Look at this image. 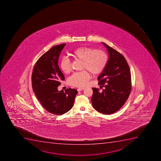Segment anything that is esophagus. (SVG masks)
<instances>
[{
  "label": "esophagus",
  "mask_w": 161,
  "mask_h": 161,
  "mask_svg": "<svg viewBox=\"0 0 161 161\" xmlns=\"http://www.w3.org/2000/svg\"><path fill=\"white\" fill-rule=\"evenodd\" d=\"M84 89V88H78L77 90L78 92H80V91H82V90H83Z\"/></svg>",
  "instance_id": "obj_1"
}]
</instances>
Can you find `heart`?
Masks as SVG:
<instances>
[{"mask_svg": "<svg viewBox=\"0 0 161 161\" xmlns=\"http://www.w3.org/2000/svg\"><path fill=\"white\" fill-rule=\"evenodd\" d=\"M72 56L74 58L81 60L82 69H87L93 75L102 72L108 63V58L106 53L101 50H94L88 47H80L73 51ZM60 67L65 74L70 73L72 69L71 61L64 58L60 62ZM90 74L86 70L76 72L68 78L70 85L83 88L90 79Z\"/></svg>", "mask_w": 161, "mask_h": 161, "instance_id": "b5f03b06", "label": "heart"}]
</instances>
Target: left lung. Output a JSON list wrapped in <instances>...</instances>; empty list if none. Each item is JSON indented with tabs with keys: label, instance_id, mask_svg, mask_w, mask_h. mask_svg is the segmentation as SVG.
<instances>
[{
	"label": "left lung",
	"instance_id": "obj_1",
	"mask_svg": "<svg viewBox=\"0 0 161 161\" xmlns=\"http://www.w3.org/2000/svg\"><path fill=\"white\" fill-rule=\"evenodd\" d=\"M109 59L98 77L102 91L92 88L91 101L93 108L103 114L115 113L122 108L131 90V77L127 62L123 55L106 43Z\"/></svg>",
	"mask_w": 161,
	"mask_h": 161
}]
</instances>
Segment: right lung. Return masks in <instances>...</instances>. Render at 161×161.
I'll list each match as a JSON object with an SVG mask.
<instances>
[{
  "label": "right lung",
  "instance_id": "add662e5",
  "mask_svg": "<svg viewBox=\"0 0 161 161\" xmlns=\"http://www.w3.org/2000/svg\"><path fill=\"white\" fill-rule=\"evenodd\" d=\"M66 43L57 45L43 54L35 64L32 75L33 90L43 108L49 113L62 115L73 107L78 91L69 88L58 91L64 74L58 65L59 56Z\"/></svg>",
  "mask_w": 161,
  "mask_h": 161
}]
</instances>
